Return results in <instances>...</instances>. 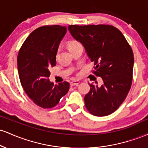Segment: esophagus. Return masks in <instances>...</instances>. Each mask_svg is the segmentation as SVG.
<instances>
[{
  "mask_svg": "<svg viewBox=\"0 0 148 148\" xmlns=\"http://www.w3.org/2000/svg\"><path fill=\"white\" fill-rule=\"evenodd\" d=\"M79 84H80L79 81H72L70 82V86H76V85H78Z\"/></svg>",
  "mask_w": 148,
  "mask_h": 148,
  "instance_id": "34e87169",
  "label": "esophagus"
}]
</instances>
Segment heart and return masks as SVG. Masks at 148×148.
Here are the masks:
<instances>
[{"mask_svg": "<svg viewBox=\"0 0 148 148\" xmlns=\"http://www.w3.org/2000/svg\"><path fill=\"white\" fill-rule=\"evenodd\" d=\"M67 47H68L69 50L72 51L74 49V48H76V47H77L78 46H80L81 45V44L80 43L79 41H77V40H75V39H70V40H69L67 42ZM56 58H58V53H56Z\"/></svg>", "mask_w": 148, "mask_h": 148, "instance_id": "heart-1", "label": "heart"}]
</instances>
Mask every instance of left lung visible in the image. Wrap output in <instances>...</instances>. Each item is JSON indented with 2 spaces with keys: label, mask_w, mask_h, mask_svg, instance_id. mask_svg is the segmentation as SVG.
<instances>
[{
  "label": "left lung",
  "mask_w": 148,
  "mask_h": 148,
  "mask_svg": "<svg viewBox=\"0 0 148 148\" xmlns=\"http://www.w3.org/2000/svg\"><path fill=\"white\" fill-rule=\"evenodd\" d=\"M68 29L94 62L93 74L103 81L100 87L89 84L90 89L84 97L86 108L95 116L111 114L125 101L132 86L134 61L132 47L113 25H69Z\"/></svg>",
  "instance_id": "8db88e82"
}]
</instances>
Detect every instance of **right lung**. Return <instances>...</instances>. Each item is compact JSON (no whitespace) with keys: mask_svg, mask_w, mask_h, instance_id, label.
Masks as SVG:
<instances>
[{"mask_svg":"<svg viewBox=\"0 0 148 148\" xmlns=\"http://www.w3.org/2000/svg\"><path fill=\"white\" fill-rule=\"evenodd\" d=\"M67 32L60 25H44L26 38L17 57L18 72L22 87L38 106L51 108L69 89L67 81L54 85L49 81L51 67L56 66L59 44Z\"/></svg>","mask_w":148,"mask_h":148,"instance_id":"add662e5","label":"right lung"}]
</instances>
